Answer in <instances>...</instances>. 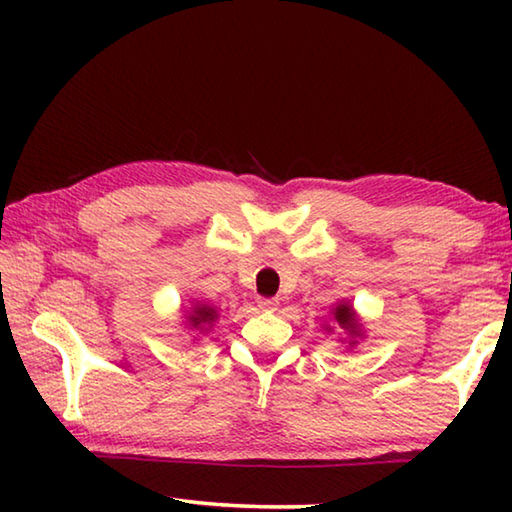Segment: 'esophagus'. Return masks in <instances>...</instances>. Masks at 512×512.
Listing matches in <instances>:
<instances>
[{
	"label": "esophagus",
	"mask_w": 512,
	"mask_h": 512,
	"mask_svg": "<svg viewBox=\"0 0 512 512\" xmlns=\"http://www.w3.org/2000/svg\"><path fill=\"white\" fill-rule=\"evenodd\" d=\"M257 307L262 311H275L277 307H280V302H277L275 298H259L257 300Z\"/></svg>",
	"instance_id": "esophagus-1"
}]
</instances>
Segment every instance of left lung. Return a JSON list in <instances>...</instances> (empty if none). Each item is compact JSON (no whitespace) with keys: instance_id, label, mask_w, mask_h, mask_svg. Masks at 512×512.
Masks as SVG:
<instances>
[{"instance_id":"obj_1","label":"left lung","mask_w":512,"mask_h":512,"mask_svg":"<svg viewBox=\"0 0 512 512\" xmlns=\"http://www.w3.org/2000/svg\"><path fill=\"white\" fill-rule=\"evenodd\" d=\"M329 316H332V320H334V327L343 332L341 343L348 345L350 350L363 339V336H366V332H363L361 318L357 316V311H354V307L348 300L336 302V305L329 309ZM334 327L325 323V332H334Z\"/></svg>"}]
</instances>
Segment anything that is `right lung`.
Masks as SVG:
<instances>
[{
	"label": "right lung",
	"mask_w": 512,
	"mask_h": 512,
	"mask_svg": "<svg viewBox=\"0 0 512 512\" xmlns=\"http://www.w3.org/2000/svg\"><path fill=\"white\" fill-rule=\"evenodd\" d=\"M183 311H185V327L192 329L196 334H207L214 327L216 320H219V311H216V307L207 305L203 300H194L192 305Z\"/></svg>",
	"instance_id": "obj_1"
}]
</instances>
